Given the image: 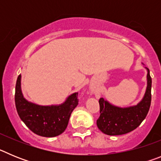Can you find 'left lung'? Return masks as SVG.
<instances>
[{
  "label": "left lung",
  "instance_id": "left-lung-1",
  "mask_svg": "<svg viewBox=\"0 0 161 161\" xmlns=\"http://www.w3.org/2000/svg\"><path fill=\"white\" fill-rule=\"evenodd\" d=\"M147 70V88L142 100L136 106L119 107L101 97L100 117L97 120L99 130L108 136H120L136 129L144 120L151 106L152 78Z\"/></svg>",
  "mask_w": 161,
  "mask_h": 161
}]
</instances>
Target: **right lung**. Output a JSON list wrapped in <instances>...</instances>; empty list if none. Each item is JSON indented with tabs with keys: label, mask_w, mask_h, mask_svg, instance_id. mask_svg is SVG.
<instances>
[{
	"label": "right lung",
	"mask_w": 161,
	"mask_h": 161,
	"mask_svg": "<svg viewBox=\"0 0 161 161\" xmlns=\"http://www.w3.org/2000/svg\"><path fill=\"white\" fill-rule=\"evenodd\" d=\"M21 78L17 79L15 106L20 119L28 128L38 136L55 137L67 128L71 114L78 105V93H72L59 105L41 106L24 97L21 88Z\"/></svg>",
	"instance_id": "add662e5"
}]
</instances>
